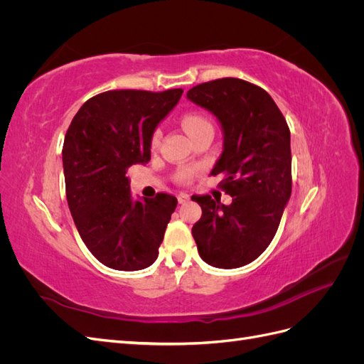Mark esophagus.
Segmentation results:
<instances>
[{"mask_svg":"<svg viewBox=\"0 0 364 364\" xmlns=\"http://www.w3.org/2000/svg\"><path fill=\"white\" fill-rule=\"evenodd\" d=\"M178 200H179V203H186L190 200V194H186V193H181L179 196H178Z\"/></svg>","mask_w":364,"mask_h":364,"instance_id":"1","label":"esophagus"}]
</instances>
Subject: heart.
Segmentation results:
<instances>
[{
	"label": "heart",
	"instance_id": "b5f03b06",
	"mask_svg": "<svg viewBox=\"0 0 364 364\" xmlns=\"http://www.w3.org/2000/svg\"><path fill=\"white\" fill-rule=\"evenodd\" d=\"M182 123H183L185 130L190 134V132H193L196 127H199V126L208 123V119L203 118L202 115H186L182 119ZM159 136H161V132L156 130L155 135H153V142H156L159 139ZM188 178H190V171H182L181 173V179H188Z\"/></svg>",
	"mask_w": 364,
	"mask_h": 364
}]
</instances>
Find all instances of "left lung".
Listing matches in <instances>:
<instances>
[{"label":"left lung","mask_w":364,"mask_h":364,"mask_svg":"<svg viewBox=\"0 0 364 364\" xmlns=\"http://www.w3.org/2000/svg\"><path fill=\"white\" fill-rule=\"evenodd\" d=\"M211 112L223 132V151L213 176L225 174L223 205L211 196H193L202 217L193 226L200 258L218 269H237L257 259L277 234L291 196L290 129L262 87L226 77L186 92Z\"/></svg>","instance_id":"obj_1"}]
</instances>
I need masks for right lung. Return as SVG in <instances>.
I'll return each mask as SVG.
<instances>
[{"label":"right lung","mask_w":364,"mask_h":364,"mask_svg":"<svg viewBox=\"0 0 364 364\" xmlns=\"http://www.w3.org/2000/svg\"><path fill=\"white\" fill-rule=\"evenodd\" d=\"M183 90L107 91L90 98L65 135L62 161L67 200L92 255L115 270L134 272L156 261L178 199L159 193L134 199L126 171L150 161L158 124Z\"/></svg>","instance_id":"obj_1"}]
</instances>
